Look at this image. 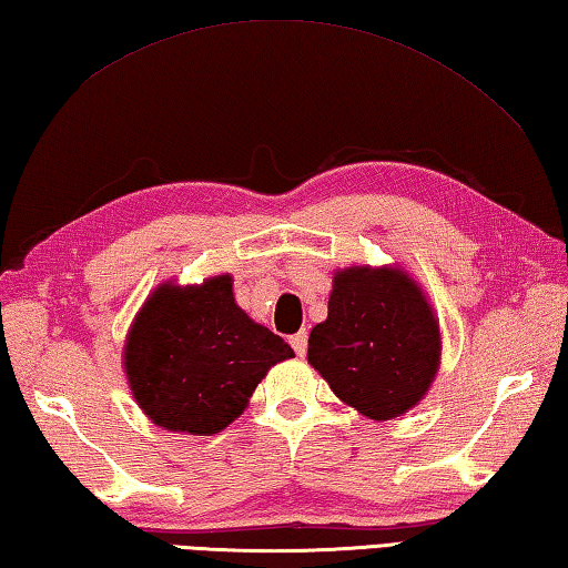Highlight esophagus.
<instances>
[{"mask_svg": "<svg viewBox=\"0 0 568 568\" xmlns=\"http://www.w3.org/2000/svg\"><path fill=\"white\" fill-rule=\"evenodd\" d=\"M290 344H292V349L296 352V356H304L306 354V346H310V334L296 332L292 339H290Z\"/></svg>", "mask_w": 568, "mask_h": 568, "instance_id": "obj_1", "label": "esophagus"}]
</instances>
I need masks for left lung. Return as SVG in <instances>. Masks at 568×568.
Wrapping results in <instances>:
<instances>
[{"mask_svg":"<svg viewBox=\"0 0 568 568\" xmlns=\"http://www.w3.org/2000/svg\"><path fill=\"white\" fill-rule=\"evenodd\" d=\"M306 356L344 404L386 422L432 386L442 356L439 324L404 272L352 266L336 272L329 316L312 329Z\"/></svg>","mask_w":568,"mask_h":568,"instance_id":"obj_1","label":"left lung"}]
</instances>
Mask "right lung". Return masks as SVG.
<instances>
[{"label": "right lung", "instance_id": "1", "mask_svg": "<svg viewBox=\"0 0 568 568\" xmlns=\"http://www.w3.org/2000/svg\"><path fill=\"white\" fill-rule=\"evenodd\" d=\"M294 356L282 336L239 310L232 276L159 286L124 349L136 404L169 432L209 436L244 412L268 366Z\"/></svg>", "mask_w": 568, "mask_h": 568}]
</instances>
